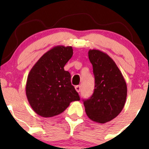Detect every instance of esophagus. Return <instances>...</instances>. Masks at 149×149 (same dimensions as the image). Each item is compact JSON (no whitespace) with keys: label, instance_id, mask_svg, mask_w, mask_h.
<instances>
[{"label":"esophagus","instance_id":"34e87169","mask_svg":"<svg viewBox=\"0 0 149 149\" xmlns=\"http://www.w3.org/2000/svg\"><path fill=\"white\" fill-rule=\"evenodd\" d=\"M75 89H76V90L78 92H80V89H81V87H80V85H76V87H75Z\"/></svg>","mask_w":149,"mask_h":149}]
</instances>
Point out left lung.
<instances>
[{
    "mask_svg": "<svg viewBox=\"0 0 149 149\" xmlns=\"http://www.w3.org/2000/svg\"><path fill=\"white\" fill-rule=\"evenodd\" d=\"M88 57L93 67L95 85L91 97L83 100L85 110L90 120L105 123L122 111L127 97V85L115 61L107 53L90 49Z\"/></svg>",
    "mask_w": 149,
    "mask_h": 149,
    "instance_id": "8db88e82",
    "label": "left lung"
}]
</instances>
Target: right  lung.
<instances>
[{
  "mask_svg": "<svg viewBox=\"0 0 149 149\" xmlns=\"http://www.w3.org/2000/svg\"><path fill=\"white\" fill-rule=\"evenodd\" d=\"M71 46L57 45L45 52L31 69L26 95L38 115L49 118L64 111L80 97L71 83V74L64 66L73 55Z\"/></svg>",
  "mask_w": 149,
  "mask_h": 149,
  "instance_id": "1",
  "label": "right lung"
}]
</instances>
